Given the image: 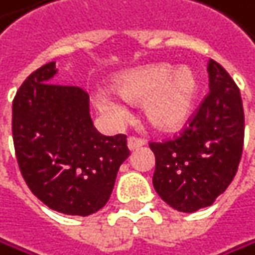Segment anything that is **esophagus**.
I'll return each mask as SVG.
<instances>
[{
  "instance_id": "obj_1",
  "label": "esophagus",
  "mask_w": 255,
  "mask_h": 255,
  "mask_svg": "<svg viewBox=\"0 0 255 255\" xmlns=\"http://www.w3.org/2000/svg\"><path fill=\"white\" fill-rule=\"evenodd\" d=\"M144 139L143 138H138V136H129L128 138V147L130 149V150H135V149H138V147H141V146H144Z\"/></svg>"
}]
</instances>
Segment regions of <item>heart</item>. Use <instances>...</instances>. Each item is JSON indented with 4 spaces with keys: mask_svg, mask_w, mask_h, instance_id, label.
<instances>
[{
    "mask_svg": "<svg viewBox=\"0 0 255 255\" xmlns=\"http://www.w3.org/2000/svg\"><path fill=\"white\" fill-rule=\"evenodd\" d=\"M116 85L126 100L143 102L146 120L159 130H175L188 120L199 88L192 68L187 65L172 68L167 63L126 73L117 79ZM96 105L116 123L129 117L128 105L109 91H99Z\"/></svg>",
    "mask_w": 255,
    "mask_h": 255,
    "instance_id": "b5f03b06",
    "label": "heart"
}]
</instances>
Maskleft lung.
Instances as JSON below:
<instances>
[{"label":"left lung","mask_w":255,"mask_h":255,"mask_svg":"<svg viewBox=\"0 0 255 255\" xmlns=\"http://www.w3.org/2000/svg\"><path fill=\"white\" fill-rule=\"evenodd\" d=\"M207 71L210 91L179 133L149 143L156 193L182 213L210 207L225 192L244 150L245 114L239 86L213 59Z\"/></svg>","instance_id":"8db88e82"}]
</instances>
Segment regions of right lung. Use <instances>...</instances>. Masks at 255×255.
Segmentation results:
<instances>
[{
    "instance_id": "1",
    "label": "right lung",
    "mask_w": 255,
    "mask_h": 255,
    "mask_svg": "<svg viewBox=\"0 0 255 255\" xmlns=\"http://www.w3.org/2000/svg\"><path fill=\"white\" fill-rule=\"evenodd\" d=\"M54 62L33 71L11 105V135L21 175L54 211L88 216L108 202L128 136H105L93 126L85 90L51 82Z\"/></svg>"
}]
</instances>
